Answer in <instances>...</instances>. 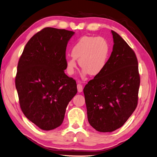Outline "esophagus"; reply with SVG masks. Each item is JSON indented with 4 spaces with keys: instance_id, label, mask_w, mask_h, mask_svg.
Returning a JSON list of instances; mask_svg holds the SVG:
<instances>
[{
    "instance_id": "esophagus-1",
    "label": "esophagus",
    "mask_w": 157,
    "mask_h": 157,
    "mask_svg": "<svg viewBox=\"0 0 157 157\" xmlns=\"http://www.w3.org/2000/svg\"><path fill=\"white\" fill-rule=\"evenodd\" d=\"M77 90H78V92H81L82 91L83 87H82V84H77Z\"/></svg>"
}]
</instances>
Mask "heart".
Listing matches in <instances>:
<instances>
[{
  "instance_id": "1",
  "label": "heart",
  "mask_w": 157,
  "mask_h": 157,
  "mask_svg": "<svg viewBox=\"0 0 157 157\" xmlns=\"http://www.w3.org/2000/svg\"><path fill=\"white\" fill-rule=\"evenodd\" d=\"M109 52L108 41L102 37L85 36L76 42L71 49V56L66 59V68L69 75L75 73L76 59L82 67V75H98L106 65Z\"/></svg>"
}]
</instances>
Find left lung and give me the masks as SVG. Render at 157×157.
Masks as SVG:
<instances>
[{"mask_svg": "<svg viewBox=\"0 0 157 157\" xmlns=\"http://www.w3.org/2000/svg\"><path fill=\"white\" fill-rule=\"evenodd\" d=\"M113 51L104 70L86 84L84 94L89 124L100 132H112L136 109L140 85L135 53L112 30Z\"/></svg>", "mask_w": 157, "mask_h": 157, "instance_id": "8db88e82", "label": "left lung"}]
</instances>
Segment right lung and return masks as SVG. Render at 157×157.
Segmentation results:
<instances>
[{"instance_id": "right-lung-1", "label": "right lung", "mask_w": 157, "mask_h": 157, "mask_svg": "<svg viewBox=\"0 0 157 157\" xmlns=\"http://www.w3.org/2000/svg\"><path fill=\"white\" fill-rule=\"evenodd\" d=\"M74 33L44 28L28 41L18 63L15 84L21 109L45 131L62 124L67 105L77 93L75 80L64 72L67 45Z\"/></svg>"}]
</instances>
